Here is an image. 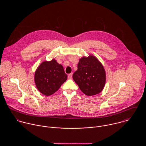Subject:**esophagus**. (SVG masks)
I'll use <instances>...</instances> for the list:
<instances>
[{
    "label": "esophagus",
    "mask_w": 146,
    "mask_h": 146,
    "mask_svg": "<svg viewBox=\"0 0 146 146\" xmlns=\"http://www.w3.org/2000/svg\"><path fill=\"white\" fill-rule=\"evenodd\" d=\"M72 73H71V74H68V79H72Z\"/></svg>",
    "instance_id": "obj_1"
}]
</instances>
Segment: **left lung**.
I'll list each match as a JSON object with an SVG mask.
<instances>
[{
    "instance_id": "1",
    "label": "left lung",
    "mask_w": 146,
    "mask_h": 146,
    "mask_svg": "<svg viewBox=\"0 0 146 146\" xmlns=\"http://www.w3.org/2000/svg\"><path fill=\"white\" fill-rule=\"evenodd\" d=\"M72 78L82 92L88 96L102 92L106 83V72L102 63L93 55L79 60L78 70Z\"/></svg>"
}]
</instances>
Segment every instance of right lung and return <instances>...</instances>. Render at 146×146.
Masks as SVG:
<instances>
[{
  "label": "right lung",
  "instance_id": "add662e5",
  "mask_svg": "<svg viewBox=\"0 0 146 146\" xmlns=\"http://www.w3.org/2000/svg\"><path fill=\"white\" fill-rule=\"evenodd\" d=\"M67 79L62 66L54 59L42 62L36 70L34 76L38 90L46 96L57 92Z\"/></svg>",
  "mask_w": 146,
  "mask_h": 146
}]
</instances>
